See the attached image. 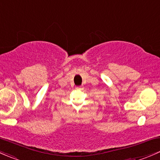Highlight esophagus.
<instances>
[{
    "label": "esophagus",
    "instance_id": "34e87169",
    "mask_svg": "<svg viewBox=\"0 0 160 160\" xmlns=\"http://www.w3.org/2000/svg\"><path fill=\"white\" fill-rule=\"evenodd\" d=\"M76 88H78V89H79V88H81V86H79V87H77Z\"/></svg>",
    "mask_w": 160,
    "mask_h": 160
}]
</instances>
